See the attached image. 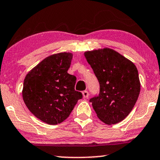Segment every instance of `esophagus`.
<instances>
[{
    "mask_svg": "<svg viewBox=\"0 0 160 160\" xmlns=\"http://www.w3.org/2000/svg\"><path fill=\"white\" fill-rule=\"evenodd\" d=\"M88 95H89V93H88L87 90H85V91L82 92V96L84 98H88Z\"/></svg>",
    "mask_w": 160,
    "mask_h": 160,
    "instance_id": "1",
    "label": "esophagus"
}]
</instances>
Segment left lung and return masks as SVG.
I'll list each match as a JSON object with an SVG mask.
<instances>
[{"mask_svg": "<svg viewBox=\"0 0 160 160\" xmlns=\"http://www.w3.org/2000/svg\"><path fill=\"white\" fill-rule=\"evenodd\" d=\"M100 84V93L90 100L106 124L123 121L134 106L140 92L139 73L132 61L115 50L103 48L84 53Z\"/></svg>", "mask_w": 160, "mask_h": 160, "instance_id": "8db88e82", "label": "left lung"}]
</instances>
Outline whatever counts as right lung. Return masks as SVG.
Wrapping results in <instances>:
<instances>
[{"mask_svg":"<svg viewBox=\"0 0 160 160\" xmlns=\"http://www.w3.org/2000/svg\"><path fill=\"white\" fill-rule=\"evenodd\" d=\"M72 54H52L26 75L23 100L32 113L50 125L60 123L70 116L78 101L82 98L75 90L76 77L68 73Z\"/></svg>","mask_w":160,"mask_h":160,"instance_id":"add662e5","label":"right lung"}]
</instances>
